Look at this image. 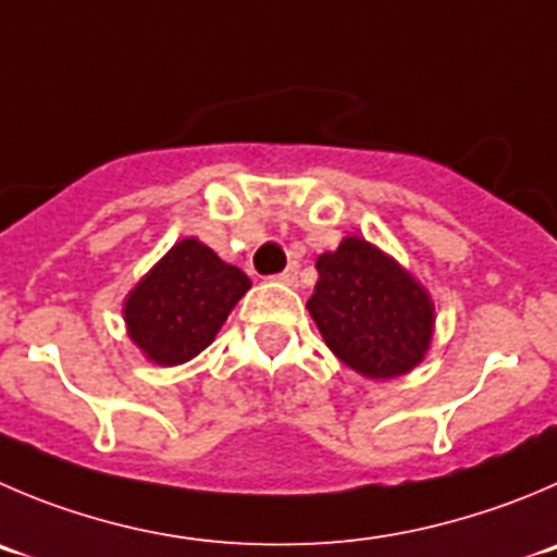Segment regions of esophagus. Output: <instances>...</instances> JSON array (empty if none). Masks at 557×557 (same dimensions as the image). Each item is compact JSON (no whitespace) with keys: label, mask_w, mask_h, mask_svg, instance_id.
<instances>
[{"label":"esophagus","mask_w":557,"mask_h":557,"mask_svg":"<svg viewBox=\"0 0 557 557\" xmlns=\"http://www.w3.org/2000/svg\"><path fill=\"white\" fill-rule=\"evenodd\" d=\"M298 264H289L287 270H284V273H278L275 275V282H282V284H287V287H298Z\"/></svg>","instance_id":"esophagus-1"}]
</instances>
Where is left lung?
<instances>
[{
    "instance_id": "left-lung-1",
    "label": "left lung",
    "mask_w": 557,
    "mask_h": 557,
    "mask_svg": "<svg viewBox=\"0 0 557 557\" xmlns=\"http://www.w3.org/2000/svg\"><path fill=\"white\" fill-rule=\"evenodd\" d=\"M314 268L320 278L306 309L338 361L369 380H394L426 358L432 295L391 253L347 235Z\"/></svg>"
}]
</instances>
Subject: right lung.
Listing matches in <instances>:
<instances>
[{
  "instance_id": "1",
  "label": "right lung",
  "mask_w": 557,
  "mask_h": 557,
  "mask_svg": "<svg viewBox=\"0 0 557 557\" xmlns=\"http://www.w3.org/2000/svg\"><path fill=\"white\" fill-rule=\"evenodd\" d=\"M251 278L199 237L177 240L123 300L131 342L147 361L180 367L219 336Z\"/></svg>"
}]
</instances>
